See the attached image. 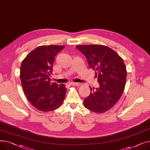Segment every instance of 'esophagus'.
Masks as SVG:
<instances>
[{
	"mask_svg": "<svg viewBox=\"0 0 150 150\" xmlns=\"http://www.w3.org/2000/svg\"><path fill=\"white\" fill-rule=\"evenodd\" d=\"M70 84L72 85V86H79L80 85L79 83H74V82H71V83H70Z\"/></svg>",
	"mask_w": 150,
	"mask_h": 150,
	"instance_id": "1",
	"label": "esophagus"
}]
</instances>
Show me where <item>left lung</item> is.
Wrapping results in <instances>:
<instances>
[{
  "label": "left lung",
  "mask_w": 150,
  "mask_h": 150,
  "mask_svg": "<svg viewBox=\"0 0 150 150\" xmlns=\"http://www.w3.org/2000/svg\"><path fill=\"white\" fill-rule=\"evenodd\" d=\"M87 59L89 66L96 71L99 88L91 89L84 106L96 113H103L119 101L125 89L127 72L123 59L109 47L98 44L77 45Z\"/></svg>",
  "instance_id": "obj_1"
}]
</instances>
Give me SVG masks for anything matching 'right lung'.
Here are the masks:
<instances>
[{
  "mask_svg": "<svg viewBox=\"0 0 150 150\" xmlns=\"http://www.w3.org/2000/svg\"><path fill=\"white\" fill-rule=\"evenodd\" d=\"M64 45H42L31 51L22 62L20 78L25 95L39 111L49 112L59 108L64 100V84L51 83L53 64Z\"/></svg>",
  "mask_w": 150,
  "mask_h": 150,
  "instance_id": "right-lung-1",
  "label": "right lung"
}]
</instances>
